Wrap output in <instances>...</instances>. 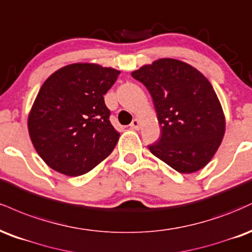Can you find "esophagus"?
Returning a JSON list of instances; mask_svg holds the SVG:
<instances>
[{
	"label": "esophagus",
	"instance_id": "obj_1",
	"mask_svg": "<svg viewBox=\"0 0 252 252\" xmlns=\"http://www.w3.org/2000/svg\"><path fill=\"white\" fill-rule=\"evenodd\" d=\"M129 126H131L132 129H139V127H140V121H139L138 119H134Z\"/></svg>",
	"mask_w": 252,
	"mask_h": 252
}]
</instances>
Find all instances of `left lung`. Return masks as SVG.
Wrapping results in <instances>:
<instances>
[{"mask_svg":"<svg viewBox=\"0 0 252 252\" xmlns=\"http://www.w3.org/2000/svg\"><path fill=\"white\" fill-rule=\"evenodd\" d=\"M132 76L150 92L161 135L149 145L152 155L180 173L200 170L211 160L225 132L223 109L209 80L174 59H160Z\"/></svg>","mask_w":252,"mask_h":252,"instance_id":"1","label":"left lung"}]
</instances>
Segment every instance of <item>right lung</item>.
Here are the masks:
<instances>
[{"mask_svg": "<svg viewBox=\"0 0 252 252\" xmlns=\"http://www.w3.org/2000/svg\"><path fill=\"white\" fill-rule=\"evenodd\" d=\"M119 74L99 64L73 63L44 81L29 113L28 131L50 168L78 177L111 155L120 133L109 121L103 95Z\"/></svg>", "mask_w": 252, "mask_h": 252, "instance_id": "right-lung-1", "label": "right lung"}]
</instances>
